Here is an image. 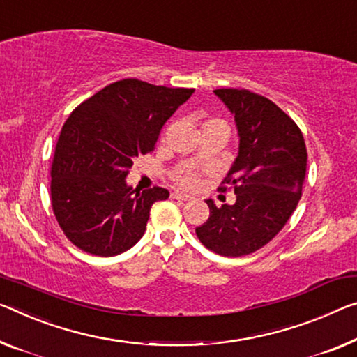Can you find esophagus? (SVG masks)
Segmentation results:
<instances>
[{
    "label": "esophagus",
    "mask_w": 357,
    "mask_h": 357,
    "mask_svg": "<svg viewBox=\"0 0 357 357\" xmlns=\"http://www.w3.org/2000/svg\"><path fill=\"white\" fill-rule=\"evenodd\" d=\"M171 196L174 197V199H180V201H190L191 199V196L183 195V193H178V191H174Z\"/></svg>",
    "instance_id": "esophagus-1"
}]
</instances>
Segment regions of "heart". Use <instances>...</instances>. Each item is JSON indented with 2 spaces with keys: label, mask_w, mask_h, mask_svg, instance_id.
<instances>
[{
  "label": "heart",
  "mask_w": 357,
  "mask_h": 357,
  "mask_svg": "<svg viewBox=\"0 0 357 357\" xmlns=\"http://www.w3.org/2000/svg\"><path fill=\"white\" fill-rule=\"evenodd\" d=\"M212 128H222L225 130H228V124L220 118H212V119H207L204 123L202 130L212 129ZM174 182L185 190H191L197 185V175L193 171H178L174 174Z\"/></svg>",
  "instance_id": "1"
}]
</instances>
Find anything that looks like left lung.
Instances as JSON below:
<instances>
[{"mask_svg":"<svg viewBox=\"0 0 357 357\" xmlns=\"http://www.w3.org/2000/svg\"><path fill=\"white\" fill-rule=\"evenodd\" d=\"M234 114L239 151L223 180L234 190L233 206L217 207L196 228L207 249L223 257H243L270 243L297 207L306 175V145L292 118L266 97L248 89H215Z\"/></svg>","mask_w":357,"mask_h":357,"instance_id":"8db88e82","label":"left lung"}]
</instances>
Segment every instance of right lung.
Returning a JSON list of instances; mask_svg holds the SVG:
<instances>
[{"label":"right lung","mask_w":357,"mask_h":357,"mask_svg":"<svg viewBox=\"0 0 357 357\" xmlns=\"http://www.w3.org/2000/svg\"><path fill=\"white\" fill-rule=\"evenodd\" d=\"M193 92L128 78L71 112L54 151L51 202L76 248L113 257L139 243L151 206L169 191L132 190L126 177L137 156L155 150L162 126Z\"/></svg>","instance_id":"right-lung-1"}]
</instances>
